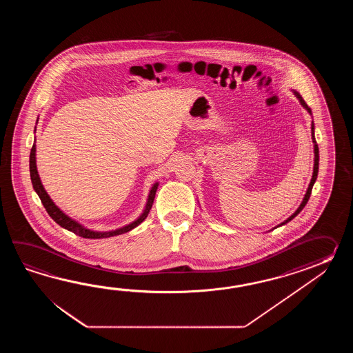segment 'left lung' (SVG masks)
Instances as JSON below:
<instances>
[{"mask_svg":"<svg viewBox=\"0 0 353 353\" xmlns=\"http://www.w3.org/2000/svg\"><path fill=\"white\" fill-rule=\"evenodd\" d=\"M294 94H295V97L299 99L300 105H303L305 110H307L309 114H312V110L307 107V103H305V101L301 98L299 93L298 92H295L293 90ZM312 140H313V143H314V168H313V175H312V179H310V183H309V187L307 189V193L304 195V198H303V202L300 203L299 207H298V210L294 212L293 214L290 216V217L285 219L284 222H281L278 227L280 225H285L288 222H290L294 217H296L298 214H299L301 210L305 207V204H307V201H309V196L312 194V189H313V185H314L315 180H316V176H318V169H319V149H318V145H316V141H315V136H314V123L312 122Z\"/></svg>","mask_w":353,"mask_h":353,"instance_id":"1","label":"left lung"}]
</instances>
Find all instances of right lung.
<instances>
[{"instance_id": "add662e5", "label": "right lung", "mask_w": 353, "mask_h": 353, "mask_svg": "<svg viewBox=\"0 0 353 353\" xmlns=\"http://www.w3.org/2000/svg\"><path fill=\"white\" fill-rule=\"evenodd\" d=\"M30 178L34 190L37 192V194L39 195V198H40V201L43 203V205L46 207L48 214L53 218L54 221H55L60 227H63V228H65L68 231H70V232L81 236L83 239H107V237L119 236V234H122V233H126L128 232V231H131V230H134L135 227H137L141 222L145 221V218L148 217L151 207H152L154 198H155V194H157V190H158L159 187L158 181L154 183V185L151 187L150 193H149V196H148V202H146L145 210H143V213L140 214V217L135 219L134 222H131L130 225H123V227L117 228V230L101 232V231H93V230H90V228H85L84 225L78 223L75 219L67 216L63 210H60L58 205H55V203L52 201V198L46 193L44 185L41 184V180H40V176H39L38 169H37V145H35V143L32 145L30 151Z\"/></svg>"}]
</instances>
